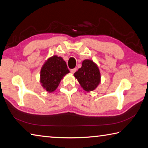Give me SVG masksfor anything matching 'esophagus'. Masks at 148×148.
I'll return each mask as SVG.
<instances>
[{
	"label": "esophagus",
	"mask_w": 148,
	"mask_h": 148,
	"mask_svg": "<svg viewBox=\"0 0 148 148\" xmlns=\"http://www.w3.org/2000/svg\"><path fill=\"white\" fill-rule=\"evenodd\" d=\"M77 71V69L76 68H74V69H71V72L72 74H74L75 72H76Z\"/></svg>",
	"instance_id": "esophagus-1"
}]
</instances>
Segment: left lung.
Instances as JSON below:
<instances>
[{
    "label": "left lung",
    "instance_id": "8db88e82",
    "mask_svg": "<svg viewBox=\"0 0 148 148\" xmlns=\"http://www.w3.org/2000/svg\"><path fill=\"white\" fill-rule=\"evenodd\" d=\"M82 87L86 92L94 90L101 82V74L97 65L90 60H85L82 66L74 74Z\"/></svg>",
    "mask_w": 148,
    "mask_h": 148
}]
</instances>
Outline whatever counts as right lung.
I'll list each match as a JSON object with an SVG mask.
<instances>
[{
  "label": "right lung",
  "mask_w": 148,
  "mask_h": 148,
  "mask_svg": "<svg viewBox=\"0 0 148 148\" xmlns=\"http://www.w3.org/2000/svg\"><path fill=\"white\" fill-rule=\"evenodd\" d=\"M66 62L62 57L55 55L46 61L40 71V83L48 92H53L58 86L61 80L69 73Z\"/></svg>",
  "instance_id": "obj_1"
}]
</instances>
